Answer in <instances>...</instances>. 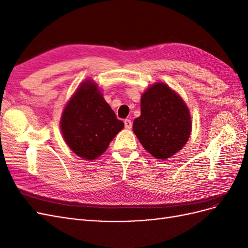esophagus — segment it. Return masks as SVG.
I'll return each mask as SVG.
<instances>
[{
	"instance_id": "obj_1",
	"label": "esophagus",
	"mask_w": 248,
	"mask_h": 248,
	"mask_svg": "<svg viewBox=\"0 0 248 248\" xmlns=\"http://www.w3.org/2000/svg\"><path fill=\"white\" fill-rule=\"evenodd\" d=\"M124 125H125V128L126 129H130L132 127V122L130 119H125L124 120Z\"/></svg>"
}]
</instances>
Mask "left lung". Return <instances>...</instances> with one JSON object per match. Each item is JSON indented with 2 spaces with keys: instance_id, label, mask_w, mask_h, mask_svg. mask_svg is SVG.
Listing matches in <instances>:
<instances>
[{
  "instance_id": "left-lung-1",
  "label": "left lung",
  "mask_w": 248,
  "mask_h": 248,
  "mask_svg": "<svg viewBox=\"0 0 248 248\" xmlns=\"http://www.w3.org/2000/svg\"><path fill=\"white\" fill-rule=\"evenodd\" d=\"M190 131L188 108L167 85L157 82L141 95L140 116L133 121V132L155 158L167 159L177 153Z\"/></svg>"
}]
</instances>
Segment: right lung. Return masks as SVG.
I'll list each match as a JSON object with an SVG mask.
<instances>
[{"label": "right lung", "instance_id": "add662e5", "mask_svg": "<svg viewBox=\"0 0 248 248\" xmlns=\"http://www.w3.org/2000/svg\"><path fill=\"white\" fill-rule=\"evenodd\" d=\"M124 123L104 100L97 86L88 79L67 104L61 129L67 145L84 159L92 160L108 149Z\"/></svg>", "mask_w": 248, "mask_h": 248}]
</instances>
